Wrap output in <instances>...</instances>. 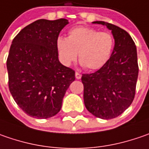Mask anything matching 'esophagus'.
<instances>
[{
    "label": "esophagus",
    "instance_id": "34e87169",
    "mask_svg": "<svg viewBox=\"0 0 149 149\" xmlns=\"http://www.w3.org/2000/svg\"><path fill=\"white\" fill-rule=\"evenodd\" d=\"M75 77H76V78H77V79H81V75L80 74L79 72H77L75 73Z\"/></svg>",
    "mask_w": 149,
    "mask_h": 149
}]
</instances>
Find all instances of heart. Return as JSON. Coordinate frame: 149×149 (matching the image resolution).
<instances>
[{
  "label": "heart",
  "instance_id": "b5f03b06",
  "mask_svg": "<svg viewBox=\"0 0 149 149\" xmlns=\"http://www.w3.org/2000/svg\"><path fill=\"white\" fill-rule=\"evenodd\" d=\"M114 44V37L110 32L81 26L70 30L67 38L59 36L56 41V48L64 66H71L78 53L81 66L88 71H97L109 61Z\"/></svg>",
  "mask_w": 149,
  "mask_h": 149
}]
</instances>
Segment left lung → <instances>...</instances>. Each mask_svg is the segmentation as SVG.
I'll return each instance as SVG.
<instances>
[{
    "label": "left lung",
    "mask_w": 149,
    "mask_h": 149,
    "mask_svg": "<svg viewBox=\"0 0 149 149\" xmlns=\"http://www.w3.org/2000/svg\"><path fill=\"white\" fill-rule=\"evenodd\" d=\"M102 24L112 31L115 45L107 63L90 74H82L84 104L97 118L112 119L118 117L134 99L139 76L137 48L125 30L111 23Z\"/></svg>",
    "instance_id": "left-lung-1"
}]
</instances>
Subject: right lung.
Instances as JSON below:
<instances>
[{"instance_id":"right-lung-1","label":"right lung","mask_w":149,"mask_h":149,"mask_svg":"<svg viewBox=\"0 0 149 149\" xmlns=\"http://www.w3.org/2000/svg\"><path fill=\"white\" fill-rule=\"evenodd\" d=\"M67 19H40L13 39L6 61L9 90L16 104L31 117L48 118L61 110L75 72L58 60L56 41Z\"/></svg>"}]
</instances>
